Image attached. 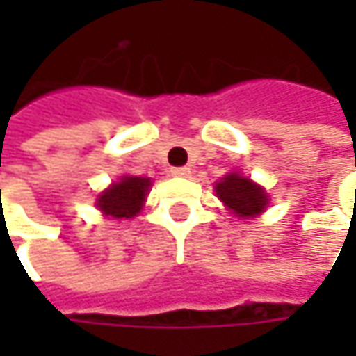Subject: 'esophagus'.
<instances>
[{
  "label": "esophagus",
  "mask_w": 356,
  "mask_h": 356,
  "mask_svg": "<svg viewBox=\"0 0 356 356\" xmlns=\"http://www.w3.org/2000/svg\"><path fill=\"white\" fill-rule=\"evenodd\" d=\"M172 176L176 178H188L190 176V168L188 166H178V168H172Z\"/></svg>",
  "instance_id": "obj_1"
}]
</instances>
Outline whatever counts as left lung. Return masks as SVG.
I'll use <instances>...</instances> for the list:
<instances>
[{"mask_svg":"<svg viewBox=\"0 0 356 356\" xmlns=\"http://www.w3.org/2000/svg\"><path fill=\"white\" fill-rule=\"evenodd\" d=\"M218 198L226 204L239 218H252L266 210L267 196L261 186L253 184L250 178H241L239 174H229L222 182L216 184Z\"/></svg>","mask_w":356,"mask_h":356,"instance_id":"1","label":"left lung"}]
</instances>
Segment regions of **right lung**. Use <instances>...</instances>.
I'll return each mask as SVG.
<instances>
[{"label":"right lung","instance_id":"add662e5","mask_svg":"<svg viewBox=\"0 0 356 356\" xmlns=\"http://www.w3.org/2000/svg\"><path fill=\"white\" fill-rule=\"evenodd\" d=\"M150 180L140 176H124L99 196L97 206L115 220H129L143 210Z\"/></svg>","mask_w":356,"mask_h":356}]
</instances>
